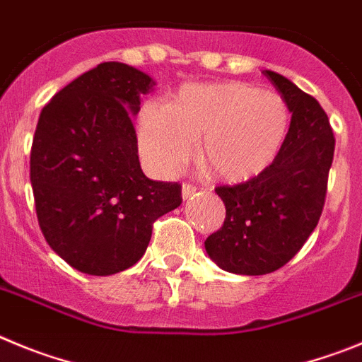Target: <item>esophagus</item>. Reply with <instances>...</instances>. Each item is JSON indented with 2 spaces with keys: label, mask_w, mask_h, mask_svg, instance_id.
<instances>
[{
  "label": "esophagus",
  "mask_w": 362,
  "mask_h": 362,
  "mask_svg": "<svg viewBox=\"0 0 362 362\" xmlns=\"http://www.w3.org/2000/svg\"><path fill=\"white\" fill-rule=\"evenodd\" d=\"M197 191H198L197 185L184 184L182 185V198H184V200H189V198H193L194 194H197Z\"/></svg>",
  "instance_id": "34e87169"
}]
</instances>
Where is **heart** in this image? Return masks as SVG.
I'll return each mask as SVG.
<instances>
[{"label":"heart","mask_w":362,"mask_h":362,"mask_svg":"<svg viewBox=\"0 0 362 362\" xmlns=\"http://www.w3.org/2000/svg\"><path fill=\"white\" fill-rule=\"evenodd\" d=\"M291 117L281 95L252 84H185L165 106L142 108L139 144L158 173L171 175L191 158L193 141H200V160L211 173L243 182L278 157Z\"/></svg>","instance_id":"b5f03b06"}]
</instances>
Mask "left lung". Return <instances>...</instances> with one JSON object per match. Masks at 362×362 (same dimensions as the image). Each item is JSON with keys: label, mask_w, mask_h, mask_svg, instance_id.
<instances>
[{"label": "left lung", "mask_w": 362, "mask_h": 362, "mask_svg": "<svg viewBox=\"0 0 362 362\" xmlns=\"http://www.w3.org/2000/svg\"><path fill=\"white\" fill-rule=\"evenodd\" d=\"M263 74L291 108V129L278 157L258 177L216 187L226 220L205 240L220 269L243 276L274 272L307 242L323 211L335 148L317 100L276 71Z\"/></svg>", "instance_id": "8db88e82"}]
</instances>
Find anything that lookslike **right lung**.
Segmentation results:
<instances>
[{
	"label": "right lung",
	"mask_w": 362,
	"mask_h": 362,
	"mask_svg": "<svg viewBox=\"0 0 362 362\" xmlns=\"http://www.w3.org/2000/svg\"><path fill=\"white\" fill-rule=\"evenodd\" d=\"M155 81L124 63L97 64L52 97L30 153L35 213L55 254L110 276L144 256L153 221L177 209V182L142 173L133 115Z\"/></svg>",
	"instance_id": "add662e5"
}]
</instances>
